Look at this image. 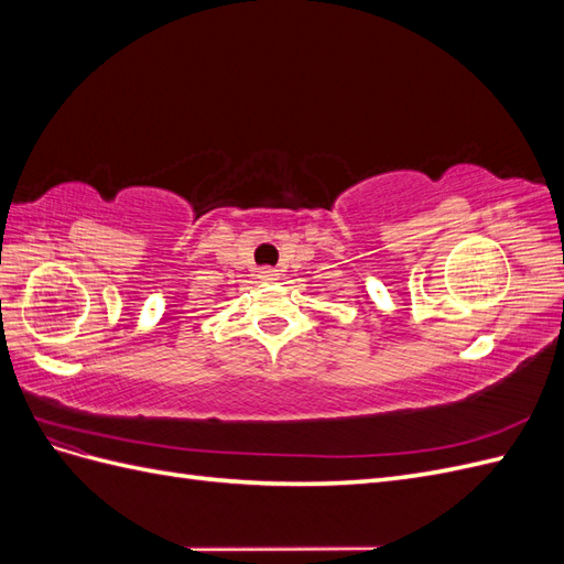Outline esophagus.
<instances>
[{
  "instance_id": "esophagus-1",
  "label": "esophagus",
  "mask_w": 564,
  "mask_h": 564,
  "mask_svg": "<svg viewBox=\"0 0 564 564\" xmlns=\"http://www.w3.org/2000/svg\"><path fill=\"white\" fill-rule=\"evenodd\" d=\"M278 275L280 272L275 268H261V280H265V282H275Z\"/></svg>"
}]
</instances>
